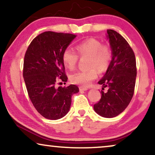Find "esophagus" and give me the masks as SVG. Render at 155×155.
Masks as SVG:
<instances>
[{
	"label": "esophagus",
	"instance_id": "obj_1",
	"mask_svg": "<svg viewBox=\"0 0 155 155\" xmlns=\"http://www.w3.org/2000/svg\"><path fill=\"white\" fill-rule=\"evenodd\" d=\"M79 90L80 92H83V91H86L88 90L87 87H83V86H80L79 87Z\"/></svg>",
	"mask_w": 155,
	"mask_h": 155
}]
</instances>
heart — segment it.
<instances>
[{
	"mask_svg": "<svg viewBox=\"0 0 155 155\" xmlns=\"http://www.w3.org/2000/svg\"><path fill=\"white\" fill-rule=\"evenodd\" d=\"M78 54L70 48H66L62 54L64 66L70 71L75 68L80 57L87 56V66L89 68L78 71L70 76V80L74 84L87 85L96 79L98 71L104 73L109 68L112 60V51L107 44H102L99 40L89 38L75 46Z\"/></svg>",
	"mask_w": 155,
	"mask_h": 155,
	"instance_id": "obj_1",
	"label": "heart"
}]
</instances>
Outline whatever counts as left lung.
Segmentation results:
<instances>
[{
    "instance_id": "left-lung-1",
    "label": "left lung",
    "mask_w": 155,
    "mask_h": 155,
    "mask_svg": "<svg viewBox=\"0 0 155 155\" xmlns=\"http://www.w3.org/2000/svg\"><path fill=\"white\" fill-rule=\"evenodd\" d=\"M112 49V60L107 73L98 83L108 87L101 90V97L94 105L99 115L113 118L126 109L134 94L137 75L135 54L128 41L117 31L107 30Z\"/></svg>"
}]
</instances>
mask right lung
Instances as JSON below:
<instances>
[{
	"label": "right lung",
	"instance_id": "1",
	"mask_svg": "<svg viewBox=\"0 0 155 155\" xmlns=\"http://www.w3.org/2000/svg\"><path fill=\"white\" fill-rule=\"evenodd\" d=\"M75 37L45 31L31 41L25 53L23 77L27 93L37 111L47 119L63 117L71 107L72 95L79 92L75 84L56 87L58 81L67 82L62 54Z\"/></svg>",
	"mask_w": 155,
	"mask_h": 155
}]
</instances>
